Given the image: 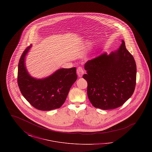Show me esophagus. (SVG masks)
Returning <instances> with one entry per match:
<instances>
[{"label": "esophagus", "mask_w": 152, "mask_h": 152, "mask_svg": "<svg viewBox=\"0 0 152 152\" xmlns=\"http://www.w3.org/2000/svg\"><path fill=\"white\" fill-rule=\"evenodd\" d=\"M77 74L80 77H81L84 74V70L81 67H78L77 69Z\"/></svg>", "instance_id": "obj_1"}]
</instances>
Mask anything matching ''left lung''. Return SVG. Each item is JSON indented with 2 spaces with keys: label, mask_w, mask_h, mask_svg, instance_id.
<instances>
[{
  "label": "left lung",
  "mask_w": 152,
  "mask_h": 152,
  "mask_svg": "<svg viewBox=\"0 0 152 152\" xmlns=\"http://www.w3.org/2000/svg\"><path fill=\"white\" fill-rule=\"evenodd\" d=\"M108 55L104 52L85 64L87 95L95 108L108 110L123 105L133 94L136 64L125 42Z\"/></svg>",
  "instance_id": "left-lung-1"
}]
</instances>
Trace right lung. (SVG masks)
Segmentation results:
<instances>
[{
    "instance_id": "add662e5",
    "label": "right lung",
    "mask_w": 152,
    "mask_h": 152,
    "mask_svg": "<svg viewBox=\"0 0 152 152\" xmlns=\"http://www.w3.org/2000/svg\"><path fill=\"white\" fill-rule=\"evenodd\" d=\"M31 47L32 45L24 51L19 62L18 83L20 91L35 108L45 111L59 108L77 79L76 68H60L42 79L34 77L26 64V58Z\"/></svg>"
}]
</instances>
